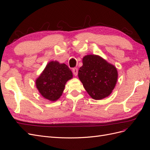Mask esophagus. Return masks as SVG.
<instances>
[{"label": "esophagus", "mask_w": 150, "mask_h": 150, "mask_svg": "<svg viewBox=\"0 0 150 150\" xmlns=\"http://www.w3.org/2000/svg\"><path fill=\"white\" fill-rule=\"evenodd\" d=\"M72 72H73V74L75 76H76L77 75H78V68H73V69H72Z\"/></svg>", "instance_id": "34e87169"}]
</instances>
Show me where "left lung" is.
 Wrapping results in <instances>:
<instances>
[{
  "label": "left lung",
  "instance_id": "obj_1",
  "mask_svg": "<svg viewBox=\"0 0 150 150\" xmlns=\"http://www.w3.org/2000/svg\"><path fill=\"white\" fill-rule=\"evenodd\" d=\"M83 64L78 71V77L90 96L94 99L108 96L117 79L116 68L96 55L84 56Z\"/></svg>",
  "mask_w": 150,
  "mask_h": 150
}]
</instances>
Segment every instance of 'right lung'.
I'll list each match as a JSON object with an SVG mask.
<instances>
[{
    "instance_id": "right-lung-1",
    "label": "right lung",
    "mask_w": 150,
    "mask_h": 150,
    "mask_svg": "<svg viewBox=\"0 0 150 150\" xmlns=\"http://www.w3.org/2000/svg\"><path fill=\"white\" fill-rule=\"evenodd\" d=\"M72 78V72L66 64L51 61L36 80V87L44 98L54 101L60 98L66 82Z\"/></svg>"
}]
</instances>
